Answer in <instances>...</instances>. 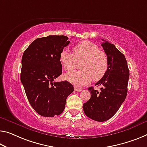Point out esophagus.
<instances>
[{
	"label": "esophagus",
	"instance_id": "esophagus-1",
	"mask_svg": "<svg viewBox=\"0 0 147 147\" xmlns=\"http://www.w3.org/2000/svg\"><path fill=\"white\" fill-rule=\"evenodd\" d=\"M74 90H75L76 91L80 92V91H81V90H82V89H81V88H80V87H78L75 86V87H74Z\"/></svg>",
	"mask_w": 147,
	"mask_h": 147
}]
</instances>
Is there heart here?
Returning <instances> with one entry per match:
<instances>
[{
  "label": "heart",
  "mask_w": 147,
  "mask_h": 147,
  "mask_svg": "<svg viewBox=\"0 0 147 147\" xmlns=\"http://www.w3.org/2000/svg\"><path fill=\"white\" fill-rule=\"evenodd\" d=\"M73 54L62 50L59 60L64 70L69 71L79 67L81 69L65 74L64 78L74 84L85 85L92 79L100 80L108 69V58L106 54L91 41L81 42L72 48Z\"/></svg>",
  "instance_id": "1"
}]
</instances>
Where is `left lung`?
I'll return each instance as SVG.
<instances>
[{"instance_id":"1","label":"left lung","mask_w":147,"mask_h":147,"mask_svg":"<svg viewBox=\"0 0 147 147\" xmlns=\"http://www.w3.org/2000/svg\"><path fill=\"white\" fill-rule=\"evenodd\" d=\"M102 40L105 42L101 45L108 58L107 71L95 84L102 87L100 92L89 87L91 98L83 104L85 115L96 121L108 120L119 110L127 96L129 78L125 56L115 45Z\"/></svg>"}]
</instances>
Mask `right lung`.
<instances>
[{"mask_svg": "<svg viewBox=\"0 0 147 147\" xmlns=\"http://www.w3.org/2000/svg\"><path fill=\"white\" fill-rule=\"evenodd\" d=\"M69 42L64 35L37 38L23 54L20 80L31 106L42 116L62 114L74 90L68 81H55L62 71L60 53Z\"/></svg>", "mask_w": 147, "mask_h": 147, "instance_id": "obj_1", "label": "right lung"}]
</instances>
